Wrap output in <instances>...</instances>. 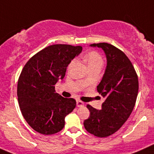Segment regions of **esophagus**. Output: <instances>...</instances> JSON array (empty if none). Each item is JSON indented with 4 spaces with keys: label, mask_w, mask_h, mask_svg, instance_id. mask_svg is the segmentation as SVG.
I'll use <instances>...</instances> for the list:
<instances>
[{
    "label": "esophagus",
    "mask_w": 154,
    "mask_h": 154,
    "mask_svg": "<svg viewBox=\"0 0 154 154\" xmlns=\"http://www.w3.org/2000/svg\"><path fill=\"white\" fill-rule=\"evenodd\" d=\"M76 105H77L78 107H81V106H84L85 103H83L82 101H81V100H77V101H76Z\"/></svg>",
    "instance_id": "1"
}]
</instances>
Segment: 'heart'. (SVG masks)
<instances>
[{
  "instance_id": "b5f03b06",
  "label": "heart",
  "mask_w": 154,
  "mask_h": 154,
  "mask_svg": "<svg viewBox=\"0 0 154 154\" xmlns=\"http://www.w3.org/2000/svg\"><path fill=\"white\" fill-rule=\"evenodd\" d=\"M85 59L87 61L88 64V66H93L96 65H102L103 64V59H102V57L100 56V54L98 52L94 51H92L88 52V54H85ZM75 60L70 62L69 65V68L72 67V66L75 63Z\"/></svg>"
}]
</instances>
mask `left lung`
<instances>
[{
  "instance_id": "left-lung-1",
  "label": "left lung",
  "mask_w": 154,
  "mask_h": 154,
  "mask_svg": "<svg viewBox=\"0 0 154 154\" xmlns=\"http://www.w3.org/2000/svg\"><path fill=\"white\" fill-rule=\"evenodd\" d=\"M103 50L107 65L97 90L106 98L100 109L88 104L90 116L84 121L85 129L99 137L118 131L125 122L135 105L138 79L128 57L121 50L108 43L92 44Z\"/></svg>"
}]
</instances>
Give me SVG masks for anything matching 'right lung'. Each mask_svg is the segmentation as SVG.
Here are the masks:
<instances>
[{"instance_id":"right-lung-1","label":"right lung","mask_w":154,"mask_h":154,"mask_svg":"<svg viewBox=\"0 0 154 154\" xmlns=\"http://www.w3.org/2000/svg\"><path fill=\"white\" fill-rule=\"evenodd\" d=\"M82 47L53 45L29 60L17 85V96L22 114L35 131L42 134L59 132L65 117L74 109L76 101L55 93V85L64 78L71 60Z\"/></svg>"}]
</instances>
